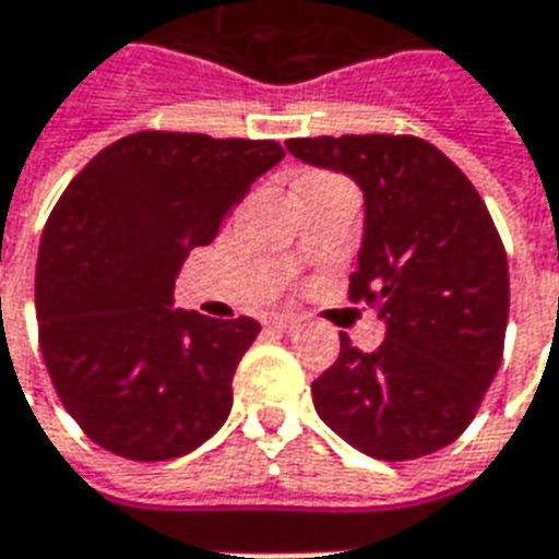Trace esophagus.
<instances>
[{
  "label": "esophagus",
  "instance_id": "esophagus-1",
  "mask_svg": "<svg viewBox=\"0 0 559 559\" xmlns=\"http://www.w3.org/2000/svg\"><path fill=\"white\" fill-rule=\"evenodd\" d=\"M264 328L276 330V333H292L297 328L295 316H267L264 319Z\"/></svg>",
  "mask_w": 559,
  "mask_h": 559
}]
</instances>
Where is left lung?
I'll return each mask as SVG.
<instances>
[{
  "label": "left lung",
  "instance_id": "8db88e82",
  "mask_svg": "<svg viewBox=\"0 0 559 559\" xmlns=\"http://www.w3.org/2000/svg\"><path fill=\"white\" fill-rule=\"evenodd\" d=\"M285 148L364 190L348 297L386 324L372 354L340 333L336 364L312 381L319 417L381 462L450 447L483 405L507 336V250L483 195L443 151L408 133L307 136Z\"/></svg>",
  "mask_w": 559,
  "mask_h": 559
}]
</instances>
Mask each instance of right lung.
<instances>
[{
	"label": "right lung",
	"mask_w": 559,
	"mask_h": 559,
	"mask_svg": "<svg viewBox=\"0 0 559 559\" xmlns=\"http://www.w3.org/2000/svg\"><path fill=\"white\" fill-rule=\"evenodd\" d=\"M283 154L274 140L140 130L64 187L40 235L38 340L64 411L97 447L166 462L226 423L262 328L173 309L175 280Z\"/></svg>",
	"instance_id": "right-lung-1"
}]
</instances>
